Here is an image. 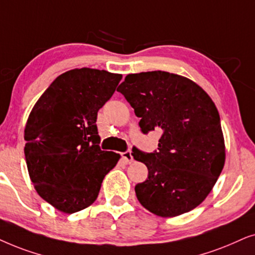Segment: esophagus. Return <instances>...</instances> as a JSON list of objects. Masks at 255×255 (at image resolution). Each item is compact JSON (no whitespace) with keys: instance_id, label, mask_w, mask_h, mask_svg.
<instances>
[{"instance_id":"34e87169","label":"esophagus","mask_w":255,"mask_h":255,"mask_svg":"<svg viewBox=\"0 0 255 255\" xmlns=\"http://www.w3.org/2000/svg\"><path fill=\"white\" fill-rule=\"evenodd\" d=\"M121 156H122V158L125 159V162H126V163H131V162L134 161L133 155H131V152H130L129 150H127V151L122 152Z\"/></svg>"}]
</instances>
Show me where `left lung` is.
<instances>
[{
	"label": "left lung",
	"mask_w": 255,
	"mask_h": 255,
	"mask_svg": "<svg viewBox=\"0 0 255 255\" xmlns=\"http://www.w3.org/2000/svg\"><path fill=\"white\" fill-rule=\"evenodd\" d=\"M143 134L159 129L157 151L133 148L148 168L135 185L144 209L176 217L197 208L211 192L225 164V142L218 110L209 94L189 78L164 71L128 74L118 87Z\"/></svg>",
	"instance_id": "1"
}]
</instances>
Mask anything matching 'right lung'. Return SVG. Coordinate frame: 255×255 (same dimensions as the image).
Segmentation results:
<instances>
[{
  "label": "right lung",
  "mask_w": 255,
  "mask_h": 255,
  "mask_svg": "<svg viewBox=\"0 0 255 255\" xmlns=\"http://www.w3.org/2000/svg\"><path fill=\"white\" fill-rule=\"evenodd\" d=\"M121 79L122 74L105 70H70L52 81L30 112L24 129L30 179L60 212L93 204L105 176L120 159L100 149L96 122Z\"/></svg>",
  "instance_id": "right-lung-1"
}]
</instances>
